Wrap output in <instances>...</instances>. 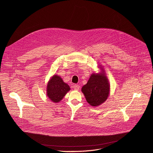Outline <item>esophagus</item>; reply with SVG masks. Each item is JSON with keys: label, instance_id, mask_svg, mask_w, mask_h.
<instances>
[{"label": "esophagus", "instance_id": "obj_1", "mask_svg": "<svg viewBox=\"0 0 153 153\" xmlns=\"http://www.w3.org/2000/svg\"><path fill=\"white\" fill-rule=\"evenodd\" d=\"M73 88H74V90H79L80 88V86L79 85H74Z\"/></svg>", "mask_w": 153, "mask_h": 153}]
</instances>
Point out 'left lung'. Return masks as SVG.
<instances>
[{"label":"left lung","mask_w":153,"mask_h":153,"mask_svg":"<svg viewBox=\"0 0 153 153\" xmlns=\"http://www.w3.org/2000/svg\"><path fill=\"white\" fill-rule=\"evenodd\" d=\"M82 91L90 105L96 106L103 103L110 93V84L104 72L93 74Z\"/></svg>","instance_id":"1"}]
</instances>
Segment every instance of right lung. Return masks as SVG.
I'll use <instances>...</instances> for the list:
<instances>
[{
	"mask_svg": "<svg viewBox=\"0 0 153 153\" xmlns=\"http://www.w3.org/2000/svg\"><path fill=\"white\" fill-rule=\"evenodd\" d=\"M47 96L54 102H60L70 90L68 85L63 82L60 77L54 75L50 79L47 85Z\"/></svg>",
	"mask_w": 153,
	"mask_h": 153,
	"instance_id": "right-lung-1",
	"label": "right lung"
}]
</instances>
